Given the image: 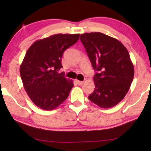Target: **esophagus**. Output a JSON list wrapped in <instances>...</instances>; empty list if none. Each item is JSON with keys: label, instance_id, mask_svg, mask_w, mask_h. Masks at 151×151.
<instances>
[{"label": "esophagus", "instance_id": "obj_1", "mask_svg": "<svg viewBox=\"0 0 151 151\" xmlns=\"http://www.w3.org/2000/svg\"><path fill=\"white\" fill-rule=\"evenodd\" d=\"M76 82H77V83L79 84V85H82V84L84 83L83 81H80V80H76Z\"/></svg>", "mask_w": 151, "mask_h": 151}]
</instances>
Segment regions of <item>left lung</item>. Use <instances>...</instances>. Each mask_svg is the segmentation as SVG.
I'll use <instances>...</instances> for the list:
<instances>
[{
  "instance_id": "left-lung-1",
  "label": "left lung",
  "mask_w": 151,
  "mask_h": 151,
  "mask_svg": "<svg viewBox=\"0 0 151 151\" xmlns=\"http://www.w3.org/2000/svg\"><path fill=\"white\" fill-rule=\"evenodd\" d=\"M93 68L95 90L88 99L104 109L120 102L129 91L134 67L129 51L118 40L100 32L80 35Z\"/></svg>"
}]
</instances>
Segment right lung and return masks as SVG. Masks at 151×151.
<instances>
[{
    "mask_svg": "<svg viewBox=\"0 0 151 151\" xmlns=\"http://www.w3.org/2000/svg\"><path fill=\"white\" fill-rule=\"evenodd\" d=\"M79 34H55L36 40L27 51L20 73L27 93L35 105L51 111L68 98L73 82L59 73L66 49L77 42Z\"/></svg>",
    "mask_w": 151,
    "mask_h": 151,
    "instance_id": "obj_1",
    "label": "right lung"
}]
</instances>
